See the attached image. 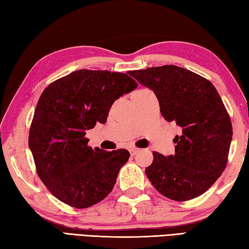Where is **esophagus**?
<instances>
[{
  "label": "esophagus",
  "mask_w": 249,
  "mask_h": 249,
  "mask_svg": "<svg viewBox=\"0 0 249 249\" xmlns=\"http://www.w3.org/2000/svg\"><path fill=\"white\" fill-rule=\"evenodd\" d=\"M138 151H140V148H136V147H133V148L129 149V153H130V155H132V156L136 155Z\"/></svg>",
  "instance_id": "34e87169"
}]
</instances>
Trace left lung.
I'll list each match as a JSON object with an SVG mask.
<instances>
[{
  "label": "left lung",
  "instance_id": "obj_1",
  "mask_svg": "<svg viewBox=\"0 0 249 249\" xmlns=\"http://www.w3.org/2000/svg\"><path fill=\"white\" fill-rule=\"evenodd\" d=\"M155 92L167 122L181 127L175 137V155L154 151L146 176L159 193L183 202L209 190L229 160L233 127L215 87L181 67L166 65L128 71Z\"/></svg>",
  "mask_w": 249,
  "mask_h": 249
}]
</instances>
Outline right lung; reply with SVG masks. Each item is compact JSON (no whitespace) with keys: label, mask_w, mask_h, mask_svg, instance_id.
<instances>
[{"label":"right lung","mask_w":249,"mask_h":249,"mask_svg":"<svg viewBox=\"0 0 249 249\" xmlns=\"http://www.w3.org/2000/svg\"><path fill=\"white\" fill-rule=\"evenodd\" d=\"M127 73L73 71L50 83L37 102L28 137L37 175L53 196L73 208L105 199L129 158L126 149H93L86 137V130L107 122L115 100L137 88Z\"/></svg>","instance_id":"obj_1"}]
</instances>
